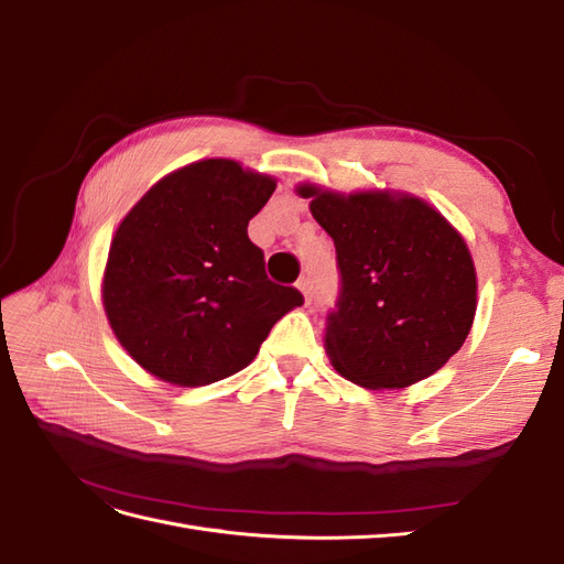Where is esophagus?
<instances>
[{
	"label": "esophagus",
	"mask_w": 564,
	"mask_h": 564,
	"mask_svg": "<svg viewBox=\"0 0 564 564\" xmlns=\"http://www.w3.org/2000/svg\"><path fill=\"white\" fill-rule=\"evenodd\" d=\"M296 286H299V292L303 294L305 303H311V301H313V282H311L308 278H301V280L296 282Z\"/></svg>",
	"instance_id": "1"
}]
</instances>
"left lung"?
<instances>
[{"instance_id":"8db88e82","label":"left lung","mask_w":564,"mask_h":564,"mask_svg":"<svg viewBox=\"0 0 564 564\" xmlns=\"http://www.w3.org/2000/svg\"><path fill=\"white\" fill-rule=\"evenodd\" d=\"M336 245L340 296L324 350L340 377L371 390L429 379L464 346L477 275L460 232L429 202L400 191L336 193L299 183Z\"/></svg>"}]
</instances>
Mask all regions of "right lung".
Instances as JSON below:
<instances>
[{
    "instance_id": "1",
    "label": "right lung",
    "mask_w": 564,
    "mask_h": 564,
    "mask_svg": "<svg viewBox=\"0 0 564 564\" xmlns=\"http://www.w3.org/2000/svg\"><path fill=\"white\" fill-rule=\"evenodd\" d=\"M278 181L240 162L199 160L160 178L117 226L100 284L122 348L181 388L242 371L272 324L303 305L265 275L247 226Z\"/></svg>"
}]
</instances>
